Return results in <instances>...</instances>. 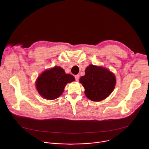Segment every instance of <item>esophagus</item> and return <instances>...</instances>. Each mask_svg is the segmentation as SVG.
Returning a JSON list of instances; mask_svg holds the SVG:
<instances>
[{
    "label": "esophagus",
    "mask_w": 149,
    "mask_h": 149,
    "mask_svg": "<svg viewBox=\"0 0 149 149\" xmlns=\"http://www.w3.org/2000/svg\"><path fill=\"white\" fill-rule=\"evenodd\" d=\"M74 77H75V81H78V79H79V75H75L74 76Z\"/></svg>",
    "instance_id": "1"
}]
</instances>
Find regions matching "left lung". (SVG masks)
<instances>
[{
  "instance_id": "1",
  "label": "left lung",
  "mask_w": 149,
  "mask_h": 149,
  "mask_svg": "<svg viewBox=\"0 0 149 149\" xmlns=\"http://www.w3.org/2000/svg\"><path fill=\"white\" fill-rule=\"evenodd\" d=\"M79 81L85 88L87 97L93 101H100L112 93L116 81L114 74L107 69L90 65Z\"/></svg>"
}]
</instances>
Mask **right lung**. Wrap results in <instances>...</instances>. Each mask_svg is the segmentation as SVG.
Returning a JSON list of instances; mask_svg holds the SVG:
<instances>
[{
  "mask_svg": "<svg viewBox=\"0 0 149 149\" xmlns=\"http://www.w3.org/2000/svg\"><path fill=\"white\" fill-rule=\"evenodd\" d=\"M74 80L72 75L65 74L59 67H55L39 75L36 81V88L42 97L47 100H54L63 93L68 82Z\"/></svg>",
  "mask_w": 149,
  "mask_h": 149,
  "instance_id": "right-lung-1",
  "label": "right lung"
}]
</instances>
